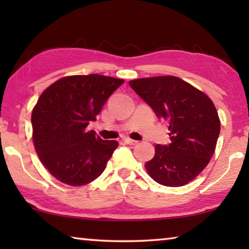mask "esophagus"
<instances>
[{
  "label": "esophagus",
  "mask_w": 249,
  "mask_h": 249,
  "mask_svg": "<svg viewBox=\"0 0 249 249\" xmlns=\"http://www.w3.org/2000/svg\"><path fill=\"white\" fill-rule=\"evenodd\" d=\"M124 142H126V144H128V145H136L137 144V141H135V140H132V138H129V137H126V138H124Z\"/></svg>",
  "instance_id": "34e87169"
}]
</instances>
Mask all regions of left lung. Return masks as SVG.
Here are the masks:
<instances>
[{"label": "left lung", "instance_id": "left-lung-1", "mask_svg": "<svg viewBox=\"0 0 249 249\" xmlns=\"http://www.w3.org/2000/svg\"><path fill=\"white\" fill-rule=\"evenodd\" d=\"M129 86L156 115L169 123V145H156L145 163L150 178L166 187L190 182L208 166L215 150L221 122L204 92L174 75L130 80Z\"/></svg>", "mask_w": 249, "mask_h": 249}]
</instances>
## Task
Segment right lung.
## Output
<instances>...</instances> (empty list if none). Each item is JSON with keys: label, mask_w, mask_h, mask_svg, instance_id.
Returning <instances> with one entry per match:
<instances>
[{"label": "right lung", "mask_w": 249, "mask_h": 249, "mask_svg": "<svg viewBox=\"0 0 249 249\" xmlns=\"http://www.w3.org/2000/svg\"><path fill=\"white\" fill-rule=\"evenodd\" d=\"M123 83V79L101 74L67 75L40 94L32 112L34 147L60 182L79 187L104 171L119 142L103 141L87 127Z\"/></svg>", "instance_id": "add662e5"}]
</instances>
